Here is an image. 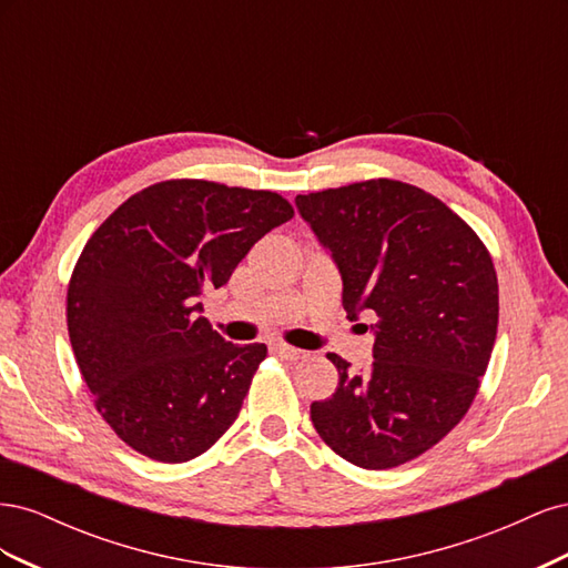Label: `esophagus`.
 <instances>
[{
	"mask_svg": "<svg viewBox=\"0 0 568 568\" xmlns=\"http://www.w3.org/2000/svg\"><path fill=\"white\" fill-rule=\"evenodd\" d=\"M272 353L282 357V359H288V363H298V359H305L307 353L301 351V348H294V346H286V343H272Z\"/></svg>",
	"mask_w": 568,
	"mask_h": 568,
	"instance_id": "obj_1",
	"label": "esophagus"
}]
</instances>
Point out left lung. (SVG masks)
I'll use <instances>...</instances> for the list:
<instances>
[{"label":"left lung","instance_id":"left-lung-1","mask_svg":"<svg viewBox=\"0 0 568 568\" xmlns=\"http://www.w3.org/2000/svg\"><path fill=\"white\" fill-rule=\"evenodd\" d=\"M296 205L332 251L348 317H379L365 374L326 355L338 386L311 405V419L355 467H400L448 436L476 398L500 315L493 257L440 199L398 180L298 194Z\"/></svg>","mask_w":568,"mask_h":568}]
</instances>
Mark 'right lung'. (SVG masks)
<instances>
[{"label":"right lung","instance_id":"1","mask_svg":"<svg viewBox=\"0 0 568 568\" xmlns=\"http://www.w3.org/2000/svg\"><path fill=\"white\" fill-rule=\"evenodd\" d=\"M291 217L265 189L165 180L120 203L84 244L68 336L97 412L132 450L186 462L234 424L267 346L222 338L199 296Z\"/></svg>","mask_w":568,"mask_h":568}]
</instances>
